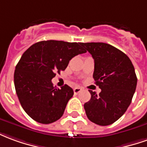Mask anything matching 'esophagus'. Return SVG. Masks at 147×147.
I'll list each match as a JSON object with an SVG mask.
<instances>
[{
	"label": "esophagus",
	"instance_id": "obj_1",
	"mask_svg": "<svg viewBox=\"0 0 147 147\" xmlns=\"http://www.w3.org/2000/svg\"><path fill=\"white\" fill-rule=\"evenodd\" d=\"M82 90V88H80V87H77V88H75L74 89V94H78L79 92H81Z\"/></svg>",
	"mask_w": 147,
	"mask_h": 147
}]
</instances>
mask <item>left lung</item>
<instances>
[{"label":"left lung","mask_w":147,"mask_h":147,"mask_svg":"<svg viewBox=\"0 0 147 147\" xmlns=\"http://www.w3.org/2000/svg\"><path fill=\"white\" fill-rule=\"evenodd\" d=\"M94 59L93 78L101 89L97 95L88 90L91 98L84 105L88 119L108 126L123 115L131 105L137 85L135 68L128 57L105 42H82Z\"/></svg>","instance_id":"left-lung-1"}]
</instances>
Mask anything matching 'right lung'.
I'll return each mask as SVG.
<instances>
[{
	"instance_id": "1",
	"label": "right lung",
	"mask_w": 147,
	"mask_h": 147,
	"mask_svg": "<svg viewBox=\"0 0 147 147\" xmlns=\"http://www.w3.org/2000/svg\"><path fill=\"white\" fill-rule=\"evenodd\" d=\"M85 52L82 42L47 40L33 44L23 54L16 66L14 85L22 108L31 118L49 124L62 117L74 90L67 85L57 88L51 80L65 70L72 58Z\"/></svg>"
}]
</instances>
